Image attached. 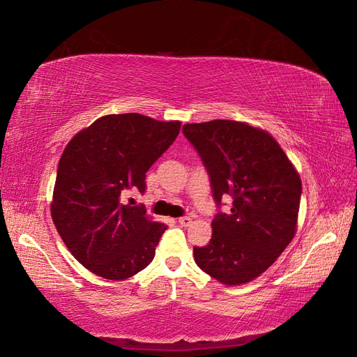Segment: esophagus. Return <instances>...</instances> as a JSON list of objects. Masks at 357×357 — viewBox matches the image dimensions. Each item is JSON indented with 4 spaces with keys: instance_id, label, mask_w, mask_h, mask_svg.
Returning a JSON list of instances; mask_svg holds the SVG:
<instances>
[{
    "instance_id": "1",
    "label": "esophagus",
    "mask_w": 357,
    "mask_h": 357,
    "mask_svg": "<svg viewBox=\"0 0 357 357\" xmlns=\"http://www.w3.org/2000/svg\"><path fill=\"white\" fill-rule=\"evenodd\" d=\"M178 223L181 227H188L190 223H192V219H190L188 216H182V218L178 219Z\"/></svg>"
}]
</instances>
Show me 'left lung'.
<instances>
[{
  "instance_id": "left-lung-1",
  "label": "left lung",
  "mask_w": 357,
  "mask_h": 357,
  "mask_svg": "<svg viewBox=\"0 0 357 357\" xmlns=\"http://www.w3.org/2000/svg\"><path fill=\"white\" fill-rule=\"evenodd\" d=\"M184 137L201 156L218 208L210 243L193 248L204 272L228 286L259 277L295 236L301 179L268 132L233 120L184 124Z\"/></svg>"
}]
</instances>
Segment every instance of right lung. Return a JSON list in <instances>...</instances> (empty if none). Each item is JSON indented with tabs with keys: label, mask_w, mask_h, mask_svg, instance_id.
<instances>
[{
	"label": "right lung",
	"mask_w": 357,
	"mask_h": 357,
	"mask_svg": "<svg viewBox=\"0 0 357 357\" xmlns=\"http://www.w3.org/2000/svg\"><path fill=\"white\" fill-rule=\"evenodd\" d=\"M179 121L105 115L74 137L57 165L52 218L76 260L96 275L124 280L151 264L167 227L146 216L129 192L178 137Z\"/></svg>",
	"instance_id": "1"
}]
</instances>
